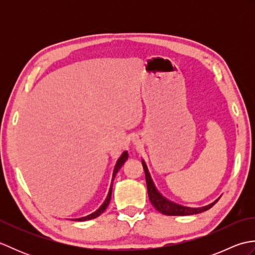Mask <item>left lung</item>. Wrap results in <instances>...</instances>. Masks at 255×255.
<instances>
[{"mask_svg": "<svg viewBox=\"0 0 255 255\" xmlns=\"http://www.w3.org/2000/svg\"><path fill=\"white\" fill-rule=\"evenodd\" d=\"M142 166L144 170V174H145V182H147V188H148V195H149V199L151 204H152L153 207L160 211L161 214L166 215V216H189V215H196L200 214L203 211L208 210L209 208L213 207V206L218 202L217 198L211 204L204 206V207H186V206L183 205H178L174 202H171L170 199L165 198L163 195H162L158 188L155 187L152 177H151L150 172L148 170V166L145 164V162L142 160Z\"/></svg>", "mask_w": 255, "mask_h": 255, "instance_id": "left-lung-1", "label": "left lung"}]
</instances>
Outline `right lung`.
Segmentation results:
<instances>
[{
  "mask_svg": "<svg viewBox=\"0 0 255 255\" xmlns=\"http://www.w3.org/2000/svg\"><path fill=\"white\" fill-rule=\"evenodd\" d=\"M128 159V152L127 151H124V152L122 153V155L119 156L116 164H115V167H114V171H113V176H112V183H111V186H110V189H108V194L107 196L104 200V203H103L99 208H97L94 213H92L88 216H85V217H81V218H75V219H72V220H75V221H85V220H91V219H94L96 217H99V216H101L104 211L106 210L108 204H110L111 202V198H112V188H113V182H114V178H115V175L116 173L119 171V169L123 166V164L126 162V160Z\"/></svg>",
  "mask_w": 255,
  "mask_h": 255,
  "instance_id": "1",
  "label": "right lung"
}]
</instances>
